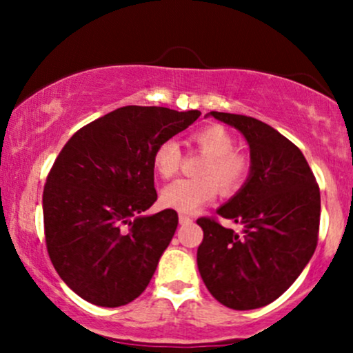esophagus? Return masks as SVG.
<instances>
[{
	"label": "esophagus",
	"mask_w": 353,
	"mask_h": 353,
	"mask_svg": "<svg viewBox=\"0 0 353 353\" xmlns=\"http://www.w3.org/2000/svg\"><path fill=\"white\" fill-rule=\"evenodd\" d=\"M179 222L182 225L190 224V222H192V219H190L189 216H185V214H179Z\"/></svg>",
	"instance_id": "esophagus-1"
}]
</instances>
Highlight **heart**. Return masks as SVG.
Here are the masks:
<instances>
[{
  "mask_svg": "<svg viewBox=\"0 0 353 353\" xmlns=\"http://www.w3.org/2000/svg\"><path fill=\"white\" fill-rule=\"evenodd\" d=\"M190 141L205 156L199 168L201 177L174 181L161 194L163 204L179 212H194L208 204L217 196L219 185L228 196L239 192L249 181L252 169V163L245 154L234 151L236 141L222 125H205L194 132ZM181 163L182 151L177 141L165 139L154 149V169L164 179L179 171Z\"/></svg>",
  "mask_w": 353,
  "mask_h": 353,
  "instance_id": "1",
  "label": "heart"
}]
</instances>
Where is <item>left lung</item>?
Here are the masks:
<instances>
[{
    "label": "left lung",
    "instance_id": "1",
    "mask_svg": "<svg viewBox=\"0 0 353 353\" xmlns=\"http://www.w3.org/2000/svg\"><path fill=\"white\" fill-rule=\"evenodd\" d=\"M239 129L250 148L249 181L217 214L228 229L201 217L197 267L212 297L234 310L274 302L309 264L319 241L320 190L301 149L255 117L212 111Z\"/></svg>",
    "mask_w": 353,
    "mask_h": 353
}]
</instances>
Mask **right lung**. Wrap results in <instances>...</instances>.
Returning a JSON list of instances; mask_svg holds the SVG:
<instances>
[{
    "label": "right lung",
    "instance_id": "right-lung-1",
    "mask_svg": "<svg viewBox=\"0 0 353 353\" xmlns=\"http://www.w3.org/2000/svg\"><path fill=\"white\" fill-rule=\"evenodd\" d=\"M199 116L124 106L61 149L44 184V237L56 272L81 299L121 307L151 282L179 222L174 209L141 216L157 199L154 149Z\"/></svg>",
    "mask_w": 353,
    "mask_h": 353
}]
</instances>
